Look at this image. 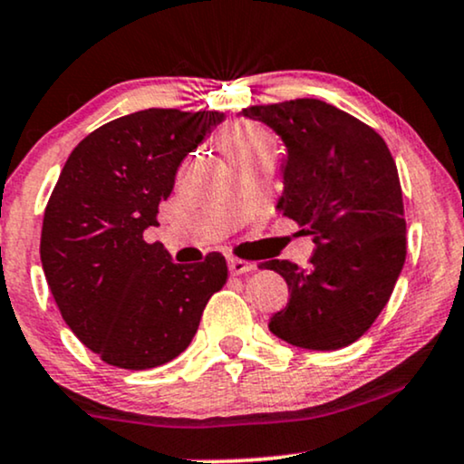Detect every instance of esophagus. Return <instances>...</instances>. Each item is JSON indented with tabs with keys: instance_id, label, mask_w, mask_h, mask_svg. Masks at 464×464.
<instances>
[{
	"instance_id": "obj_1",
	"label": "esophagus",
	"mask_w": 464,
	"mask_h": 464,
	"mask_svg": "<svg viewBox=\"0 0 464 464\" xmlns=\"http://www.w3.org/2000/svg\"><path fill=\"white\" fill-rule=\"evenodd\" d=\"M227 266H230L232 276H243V274H252V271H256L254 263H245V260H238V258L227 260Z\"/></svg>"
}]
</instances>
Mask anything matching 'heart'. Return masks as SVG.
Wrapping results in <instances>:
<instances>
[{"label":"heart","instance_id":"heart-1","mask_svg":"<svg viewBox=\"0 0 464 464\" xmlns=\"http://www.w3.org/2000/svg\"><path fill=\"white\" fill-rule=\"evenodd\" d=\"M221 145H223V150H226V154L230 160L237 156L254 154V151L274 150L269 136H266L265 130L258 128L256 123L232 125V128L223 134Z\"/></svg>","mask_w":464,"mask_h":464}]
</instances>
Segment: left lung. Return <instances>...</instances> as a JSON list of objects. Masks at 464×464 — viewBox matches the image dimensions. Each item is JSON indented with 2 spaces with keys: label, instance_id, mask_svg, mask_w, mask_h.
Here are the masks:
<instances>
[{
  "label": "left lung",
  "instance_id": "left-lung-1",
  "mask_svg": "<svg viewBox=\"0 0 464 464\" xmlns=\"http://www.w3.org/2000/svg\"><path fill=\"white\" fill-rule=\"evenodd\" d=\"M286 147L277 212L313 234L310 269L269 260L286 280V308L269 330L304 350L332 352L372 328L406 260L400 178L375 130L321 100L245 108Z\"/></svg>",
  "mask_w": 464,
  "mask_h": 464
}]
</instances>
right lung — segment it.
Returning a JSON list of instances; mask_svg holds the SVG:
<instances>
[{"label":"right lung","instance_id":"obj_1","mask_svg":"<svg viewBox=\"0 0 464 464\" xmlns=\"http://www.w3.org/2000/svg\"><path fill=\"white\" fill-rule=\"evenodd\" d=\"M223 112L139 111L102 125L71 151L47 201L41 263L60 314L103 362L160 367L198 332L227 265H178L162 243H145L179 162L208 139Z\"/></svg>","mask_w":464,"mask_h":464}]
</instances>
